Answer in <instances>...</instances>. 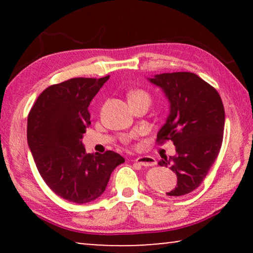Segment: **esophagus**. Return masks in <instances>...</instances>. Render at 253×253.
<instances>
[{
    "label": "esophagus",
    "instance_id": "1",
    "mask_svg": "<svg viewBox=\"0 0 253 253\" xmlns=\"http://www.w3.org/2000/svg\"><path fill=\"white\" fill-rule=\"evenodd\" d=\"M135 162L137 164L142 165V166H154L156 165V160L153 156L149 155H143V156H138L136 157Z\"/></svg>",
    "mask_w": 253,
    "mask_h": 253
}]
</instances>
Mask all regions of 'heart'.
Returning a JSON list of instances; mask_svg holds the SVG:
<instances>
[{
	"instance_id": "heart-1",
	"label": "heart",
	"mask_w": 253,
	"mask_h": 253,
	"mask_svg": "<svg viewBox=\"0 0 253 253\" xmlns=\"http://www.w3.org/2000/svg\"><path fill=\"white\" fill-rule=\"evenodd\" d=\"M135 98H148L149 99V96L148 93L144 90H132L129 92V95H128V99H135Z\"/></svg>"
}]
</instances>
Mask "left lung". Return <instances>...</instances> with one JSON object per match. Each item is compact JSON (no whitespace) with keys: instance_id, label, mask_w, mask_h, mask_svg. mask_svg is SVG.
Instances as JSON below:
<instances>
[{"instance_id":"8db88e82","label":"left lung","mask_w":253,"mask_h":253,"mask_svg":"<svg viewBox=\"0 0 253 253\" xmlns=\"http://www.w3.org/2000/svg\"><path fill=\"white\" fill-rule=\"evenodd\" d=\"M164 92L169 114L157 132V140L170 139L176 154L163 155L158 165L176 174L169 196L193 192L219 155L224 130V107L212 85L192 72H172L147 78Z\"/></svg>"}]
</instances>
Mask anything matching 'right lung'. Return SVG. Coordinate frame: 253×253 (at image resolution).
Instances as JSON below:
<instances>
[{"label": "right lung", "mask_w": 253, "mask_h": 253, "mask_svg": "<svg viewBox=\"0 0 253 253\" xmlns=\"http://www.w3.org/2000/svg\"><path fill=\"white\" fill-rule=\"evenodd\" d=\"M109 76L72 78L40 93L28 116V145L41 177L60 198L91 202L104 193L113 170L125 160L118 153L87 154L83 144L90 125L88 107Z\"/></svg>", "instance_id": "1"}]
</instances>
